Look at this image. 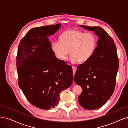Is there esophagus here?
<instances>
[{
    "instance_id": "1",
    "label": "esophagus",
    "mask_w": 128,
    "mask_h": 128,
    "mask_svg": "<svg viewBox=\"0 0 128 128\" xmlns=\"http://www.w3.org/2000/svg\"><path fill=\"white\" fill-rule=\"evenodd\" d=\"M72 69H73V74H74V73H76V66H72Z\"/></svg>"
}]
</instances>
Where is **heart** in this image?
<instances>
[{"label":"heart","mask_w":128,"mask_h":128,"mask_svg":"<svg viewBox=\"0 0 128 128\" xmlns=\"http://www.w3.org/2000/svg\"><path fill=\"white\" fill-rule=\"evenodd\" d=\"M60 41H53L51 49L57 58L64 60L70 53L73 64L84 62L91 58L97 46L96 36L92 33L76 30L65 31L60 36Z\"/></svg>","instance_id":"obj_1"}]
</instances>
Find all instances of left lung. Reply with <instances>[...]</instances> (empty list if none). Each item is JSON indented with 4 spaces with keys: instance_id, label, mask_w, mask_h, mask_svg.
I'll list each match as a JSON object with an SVG mask.
<instances>
[{
    "instance_id": "obj_1",
    "label": "left lung",
    "mask_w": 128,
    "mask_h": 128,
    "mask_svg": "<svg viewBox=\"0 0 128 128\" xmlns=\"http://www.w3.org/2000/svg\"><path fill=\"white\" fill-rule=\"evenodd\" d=\"M94 31L99 37L91 58L78 66L74 81L82 89L78 102L86 110L100 108L113 94L118 69V58L114 40L100 26H79Z\"/></svg>"
}]
</instances>
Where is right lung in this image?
<instances>
[{"mask_svg":"<svg viewBox=\"0 0 128 128\" xmlns=\"http://www.w3.org/2000/svg\"><path fill=\"white\" fill-rule=\"evenodd\" d=\"M60 24L31 28L19 44L16 57L18 84L36 108L49 110L60 100V94L72 84L73 73L65 62L57 58L48 37Z\"/></svg>","mask_w":128,"mask_h":128,"instance_id":"right-lung-1","label":"right lung"}]
</instances>
